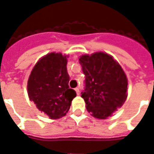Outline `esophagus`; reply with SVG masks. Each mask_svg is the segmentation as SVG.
I'll use <instances>...</instances> for the list:
<instances>
[{"mask_svg": "<svg viewBox=\"0 0 154 154\" xmlns=\"http://www.w3.org/2000/svg\"><path fill=\"white\" fill-rule=\"evenodd\" d=\"M75 90L77 95H79V88H75Z\"/></svg>", "mask_w": 154, "mask_h": 154, "instance_id": "esophagus-1", "label": "esophagus"}]
</instances>
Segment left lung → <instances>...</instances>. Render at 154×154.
Listing matches in <instances>:
<instances>
[{
    "instance_id": "left-lung-1",
    "label": "left lung",
    "mask_w": 154,
    "mask_h": 154,
    "mask_svg": "<svg viewBox=\"0 0 154 154\" xmlns=\"http://www.w3.org/2000/svg\"><path fill=\"white\" fill-rule=\"evenodd\" d=\"M79 63L85 75L81 92L88 112L97 119H106L124 104L127 98L128 79L112 56L103 52L83 54Z\"/></svg>"
}]
</instances>
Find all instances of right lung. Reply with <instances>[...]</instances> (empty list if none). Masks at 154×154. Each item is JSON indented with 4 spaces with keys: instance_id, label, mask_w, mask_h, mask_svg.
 <instances>
[{
    "instance_id": "add662e5",
    "label": "right lung",
    "mask_w": 154,
    "mask_h": 154,
    "mask_svg": "<svg viewBox=\"0 0 154 154\" xmlns=\"http://www.w3.org/2000/svg\"><path fill=\"white\" fill-rule=\"evenodd\" d=\"M68 58L61 53H50L39 59L29 77V100L40 112L56 120L66 115L75 91L69 88Z\"/></svg>"
}]
</instances>
